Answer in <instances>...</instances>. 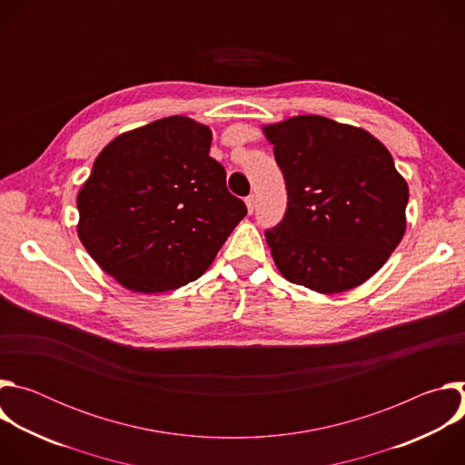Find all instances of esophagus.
Segmentation results:
<instances>
[{
  "instance_id": "34e87169",
  "label": "esophagus",
  "mask_w": 465,
  "mask_h": 465,
  "mask_svg": "<svg viewBox=\"0 0 465 465\" xmlns=\"http://www.w3.org/2000/svg\"><path fill=\"white\" fill-rule=\"evenodd\" d=\"M246 208H248V213H253L255 212V196L253 194H250V196H246Z\"/></svg>"
}]
</instances>
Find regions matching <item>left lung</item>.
<instances>
[{
  "label": "left lung",
  "instance_id": "obj_1",
  "mask_svg": "<svg viewBox=\"0 0 465 465\" xmlns=\"http://www.w3.org/2000/svg\"><path fill=\"white\" fill-rule=\"evenodd\" d=\"M289 204L264 232L285 280L337 294L370 280L407 230V180L368 130L322 115L264 124Z\"/></svg>",
  "mask_w": 465,
  "mask_h": 465
}]
</instances>
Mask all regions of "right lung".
Instances as JSON below:
<instances>
[{
  "mask_svg": "<svg viewBox=\"0 0 465 465\" xmlns=\"http://www.w3.org/2000/svg\"><path fill=\"white\" fill-rule=\"evenodd\" d=\"M210 147V126L171 115L123 132L95 158L77 233L124 289L156 294L201 278L244 219Z\"/></svg>",
  "mask_w": 465,
  "mask_h": 465,
  "instance_id": "right-lung-1",
  "label": "right lung"
}]
</instances>
